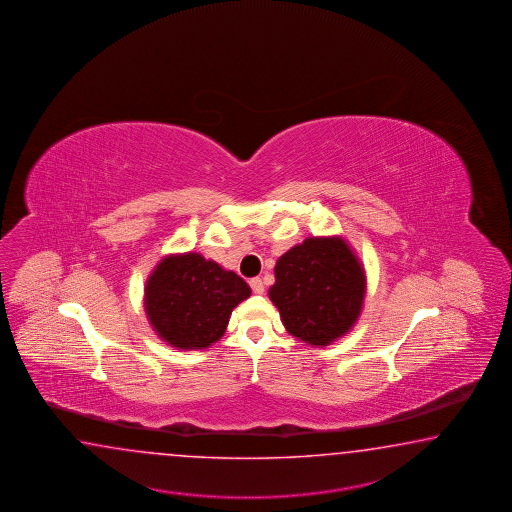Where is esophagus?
Segmentation results:
<instances>
[{
  "mask_svg": "<svg viewBox=\"0 0 512 512\" xmlns=\"http://www.w3.org/2000/svg\"><path fill=\"white\" fill-rule=\"evenodd\" d=\"M250 286L255 294H262L264 292V283H262L261 277H253L250 281Z\"/></svg>",
  "mask_w": 512,
  "mask_h": 512,
  "instance_id": "esophagus-1",
  "label": "esophagus"
}]
</instances>
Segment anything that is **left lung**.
<instances>
[{
    "instance_id": "1",
    "label": "left lung",
    "mask_w": 512,
    "mask_h": 512,
    "mask_svg": "<svg viewBox=\"0 0 512 512\" xmlns=\"http://www.w3.org/2000/svg\"><path fill=\"white\" fill-rule=\"evenodd\" d=\"M364 266L340 237H310L275 264L268 296L284 329L325 347L353 329L365 297Z\"/></svg>"
}]
</instances>
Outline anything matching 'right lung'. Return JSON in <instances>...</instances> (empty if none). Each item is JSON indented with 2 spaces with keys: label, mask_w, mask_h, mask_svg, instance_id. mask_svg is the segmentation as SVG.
Instances as JSON below:
<instances>
[{
  "label": "right lung",
  "mask_w": 512,
  "mask_h": 512,
  "mask_svg": "<svg viewBox=\"0 0 512 512\" xmlns=\"http://www.w3.org/2000/svg\"><path fill=\"white\" fill-rule=\"evenodd\" d=\"M251 288L200 253L169 255L145 286V312L159 338L176 349H205L220 340L229 316Z\"/></svg>",
  "instance_id": "1"
}]
</instances>
